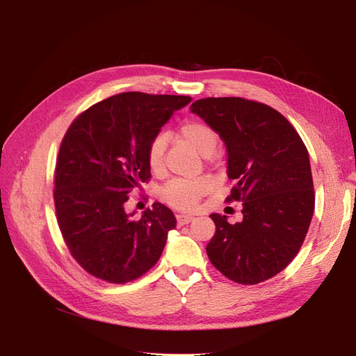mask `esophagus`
Masks as SVG:
<instances>
[{
    "mask_svg": "<svg viewBox=\"0 0 356 356\" xmlns=\"http://www.w3.org/2000/svg\"><path fill=\"white\" fill-rule=\"evenodd\" d=\"M193 218H195V217H193V215L178 213V215H177V224L181 227V225H186V224H188L190 221H193Z\"/></svg>",
    "mask_w": 356,
    "mask_h": 356,
    "instance_id": "esophagus-1",
    "label": "esophagus"
}]
</instances>
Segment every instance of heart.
I'll return each instance as SVG.
<instances>
[{"instance_id":"obj_1","label":"heart","mask_w":356,"mask_h":356,"mask_svg":"<svg viewBox=\"0 0 356 356\" xmlns=\"http://www.w3.org/2000/svg\"><path fill=\"white\" fill-rule=\"evenodd\" d=\"M178 138L191 149H195L203 157H208L217 147L218 136L213 129L202 122L190 120L182 123L178 129ZM168 138L160 134L153 138L147 149L148 166L154 174H160L165 168V152H166ZM212 187L211 178L202 177L197 179H174L166 184L161 190V199L170 207L182 211H190L197 204L200 197H203Z\"/></svg>"}]
</instances>
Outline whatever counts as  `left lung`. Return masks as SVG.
<instances>
[{
  "instance_id": "1",
  "label": "left lung",
  "mask_w": 356,
  "mask_h": 356,
  "mask_svg": "<svg viewBox=\"0 0 356 356\" xmlns=\"http://www.w3.org/2000/svg\"><path fill=\"white\" fill-rule=\"evenodd\" d=\"M227 148V202H243L241 222L212 213L211 263L232 281L255 285L293 261L314 217L315 191L307 148L286 118L266 104L243 98L193 102Z\"/></svg>"
}]
</instances>
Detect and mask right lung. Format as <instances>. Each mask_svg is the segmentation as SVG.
I'll use <instances>...</instances> for the list:
<instances>
[{
    "mask_svg": "<svg viewBox=\"0 0 356 356\" xmlns=\"http://www.w3.org/2000/svg\"><path fill=\"white\" fill-rule=\"evenodd\" d=\"M190 96L126 92L81 113L62 139L55 172L59 229L86 272L126 284L152 268L163 252L175 215L153 203L139 220L126 213L129 193L152 177L147 149Z\"/></svg>",
    "mask_w": 356,
    "mask_h": 356,
    "instance_id": "add662e5",
    "label": "right lung"
}]
</instances>
